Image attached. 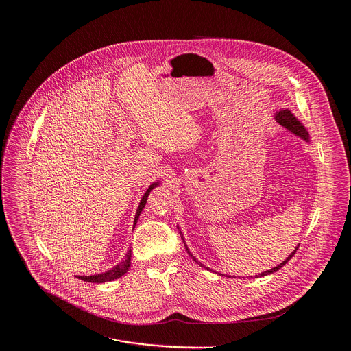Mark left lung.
I'll return each instance as SVG.
<instances>
[{
  "label": "left lung",
  "instance_id": "obj_1",
  "mask_svg": "<svg viewBox=\"0 0 351 351\" xmlns=\"http://www.w3.org/2000/svg\"><path fill=\"white\" fill-rule=\"evenodd\" d=\"M274 119H276V121L281 125V127H284V128H287L289 132H292V134H295L296 136H299V138H302L303 141H306V142H310V135H308V132L306 131V128L303 127V124L296 119V117L288 110V108H281L280 111H277L276 112V115H274ZM182 234V232H180ZM182 239H183V236H182ZM183 243H184V239H183ZM184 247H186V251H187V254L195 261V258L191 255V252L189 251V248H187V245L184 244ZM298 248H299V245L295 248V251L285 259V261H282V263H280L278 266H276V267H273V269H270V270H267V271H265V273H261L259 276H256V277H265V276H269V274H271V273H274V271H278L282 266H285L289 261H291V258L296 254V251H298ZM201 267H205L204 265H201V262H198V261H195ZM208 269V267H206ZM220 276H224V274H220ZM226 277H228V278H231V276H226Z\"/></svg>",
  "mask_w": 351,
  "mask_h": 351
}]
</instances>
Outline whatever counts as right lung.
<instances>
[{
	"label": "right lung",
	"mask_w": 351,
	"mask_h": 351,
	"mask_svg": "<svg viewBox=\"0 0 351 351\" xmlns=\"http://www.w3.org/2000/svg\"><path fill=\"white\" fill-rule=\"evenodd\" d=\"M157 186H160V182L152 183L150 187H149V189L146 190V193L143 194V197H142V199H141V202H139V206H138V209H136V215H135V220H134V227H135L136 223H138L139 215L142 213V210H143V208H145V205H146V201H147V197H149L150 191H152L154 187H157ZM131 252H132V251L130 250L128 254L125 255V258H124L119 265H115L114 267H111L110 270H107V271H104V273L93 274V276H77V278H80V280H82V281H86V282H95V284H103V282H108V281H114V280H117V278H120V277H123V276L130 270V267H131V256H132Z\"/></svg>",
	"instance_id": "obj_1"
}]
</instances>
